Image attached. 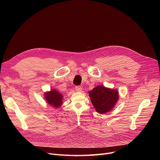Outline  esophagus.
Instances as JSON below:
<instances>
[{
	"mask_svg": "<svg viewBox=\"0 0 160 160\" xmlns=\"http://www.w3.org/2000/svg\"><path fill=\"white\" fill-rule=\"evenodd\" d=\"M75 88V90H77V92H81L82 90V88L81 86H76Z\"/></svg>",
	"mask_w": 160,
	"mask_h": 160,
	"instance_id": "1",
	"label": "esophagus"
}]
</instances>
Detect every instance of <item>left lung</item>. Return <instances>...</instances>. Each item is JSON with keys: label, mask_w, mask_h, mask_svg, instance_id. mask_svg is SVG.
I'll return each instance as SVG.
<instances>
[{"label": "left lung", "mask_w": 160, "mask_h": 160, "mask_svg": "<svg viewBox=\"0 0 160 160\" xmlns=\"http://www.w3.org/2000/svg\"><path fill=\"white\" fill-rule=\"evenodd\" d=\"M89 97L96 111L100 114L110 111L118 100V92L117 90L99 85L89 91Z\"/></svg>", "instance_id": "1"}]
</instances>
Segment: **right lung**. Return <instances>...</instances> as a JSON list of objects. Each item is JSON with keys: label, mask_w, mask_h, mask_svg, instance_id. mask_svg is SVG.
<instances>
[{"label": "right lung", "mask_w": 160, "mask_h": 160, "mask_svg": "<svg viewBox=\"0 0 160 160\" xmlns=\"http://www.w3.org/2000/svg\"><path fill=\"white\" fill-rule=\"evenodd\" d=\"M44 97L49 105L56 108H59L62 104V95L55 89H52L49 92H45Z\"/></svg>", "instance_id": "right-lung-1"}]
</instances>
